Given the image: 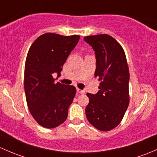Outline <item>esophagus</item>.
Segmentation results:
<instances>
[{
    "mask_svg": "<svg viewBox=\"0 0 157 157\" xmlns=\"http://www.w3.org/2000/svg\"><path fill=\"white\" fill-rule=\"evenodd\" d=\"M77 92H78L79 94H85V91H84V90H80V89H77Z\"/></svg>",
    "mask_w": 157,
    "mask_h": 157,
    "instance_id": "obj_1",
    "label": "esophagus"
}]
</instances>
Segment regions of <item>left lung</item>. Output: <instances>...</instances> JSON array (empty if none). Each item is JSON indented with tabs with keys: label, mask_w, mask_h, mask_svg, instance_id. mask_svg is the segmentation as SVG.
I'll return each mask as SVG.
<instances>
[{
	"label": "left lung",
	"mask_w": 157,
	"mask_h": 157,
	"mask_svg": "<svg viewBox=\"0 0 157 157\" xmlns=\"http://www.w3.org/2000/svg\"><path fill=\"white\" fill-rule=\"evenodd\" d=\"M84 40L95 50V77L100 81L95 95L87 93V120L100 131H110L120 123L129 104V71L123 47L108 34L86 36Z\"/></svg>",
	"instance_id": "left-lung-1"
}]
</instances>
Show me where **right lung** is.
Wrapping results in <instances>:
<instances>
[{"label": "right lung", "mask_w": 157, "mask_h": 157, "mask_svg": "<svg viewBox=\"0 0 157 157\" xmlns=\"http://www.w3.org/2000/svg\"><path fill=\"white\" fill-rule=\"evenodd\" d=\"M80 37L46 33L34 41L28 52L24 74L28 108L37 123L44 128L59 126L67 117L76 88L55 83L52 74L61 75L62 66Z\"/></svg>", "instance_id": "obj_1"}]
</instances>
